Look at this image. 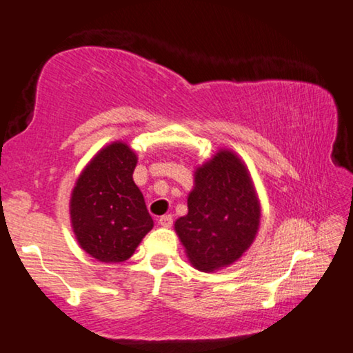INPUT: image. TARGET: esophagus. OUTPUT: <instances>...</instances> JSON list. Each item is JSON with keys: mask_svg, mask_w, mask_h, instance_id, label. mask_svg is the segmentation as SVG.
<instances>
[{"mask_svg": "<svg viewBox=\"0 0 353 353\" xmlns=\"http://www.w3.org/2000/svg\"><path fill=\"white\" fill-rule=\"evenodd\" d=\"M159 223L163 228H170L172 225V215H161V217L159 219Z\"/></svg>", "mask_w": 353, "mask_h": 353, "instance_id": "esophagus-1", "label": "esophagus"}]
</instances>
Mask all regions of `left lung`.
<instances>
[{
    "instance_id": "1",
    "label": "left lung",
    "mask_w": 353,
    "mask_h": 353,
    "mask_svg": "<svg viewBox=\"0 0 353 353\" xmlns=\"http://www.w3.org/2000/svg\"><path fill=\"white\" fill-rule=\"evenodd\" d=\"M188 214L174 230L196 270L233 265L254 243L261 209L249 171L234 152L222 149L194 171Z\"/></svg>"
}]
</instances>
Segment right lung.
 Listing matches in <instances>:
<instances>
[{"mask_svg":"<svg viewBox=\"0 0 353 353\" xmlns=\"http://www.w3.org/2000/svg\"><path fill=\"white\" fill-rule=\"evenodd\" d=\"M138 157L125 143H112L93 157L71 193L70 214L79 245L103 263L134 254L154 227L144 196L133 181Z\"/></svg>","mask_w":353,"mask_h":353,"instance_id":"1","label":"right lung"}]
</instances>
